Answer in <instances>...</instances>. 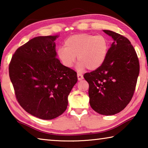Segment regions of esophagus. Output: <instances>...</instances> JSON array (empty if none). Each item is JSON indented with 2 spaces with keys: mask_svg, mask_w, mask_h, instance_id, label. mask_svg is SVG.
Listing matches in <instances>:
<instances>
[{
  "mask_svg": "<svg viewBox=\"0 0 148 148\" xmlns=\"http://www.w3.org/2000/svg\"><path fill=\"white\" fill-rule=\"evenodd\" d=\"M77 79H78L79 81H80V80H82V79H84L83 75H82V74L77 73Z\"/></svg>",
  "mask_w": 148,
  "mask_h": 148,
  "instance_id": "esophagus-1",
  "label": "esophagus"
}]
</instances>
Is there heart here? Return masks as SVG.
Returning <instances> with one entry per match:
<instances>
[{"mask_svg":"<svg viewBox=\"0 0 148 148\" xmlns=\"http://www.w3.org/2000/svg\"><path fill=\"white\" fill-rule=\"evenodd\" d=\"M109 47V40L104 35L77 34L69 36L64 41V47H59L57 55L66 68L73 66L76 57L79 71L85 68L89 71H95L104 62Z\"/></svg>","mask_w":148,"mask_h":148,"instance_id":"obj_1","label":"heart"}]
</instances>
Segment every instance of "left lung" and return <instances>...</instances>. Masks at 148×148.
I'll use <instances>...</instances> for the list:
<instances>
[{
	"label": "left lung",
	"mask_w": 148,
	"mask_h": 148,
	"mask_svg": "<svg viewBox=\"0 0 148 148\" xmlns=\"http://www.w3.org/2000/svg\"><path fill=\"white\" fill-rule=\"evenodd\" d=\"M114 42L101 67L84 75L88 82L90 106L97 113H119L131 101L136 88L140 64L136 51L128 39L103 30Z\"/></svg>",
	"instance_id": "8db88e82"
}]
</instances>
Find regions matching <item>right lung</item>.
Masks as SVG:
<instances>
[{"label": "right lung", "instance_id": "add662e5", "mask_svg": "<svg viewBox=\"0 0 148 148\" xmlns=\"http://www.w3.org/2000/svg\"><path fill=\"white\" fill-rule=\"evenodd\" d=\"M56 36H37L19 47L9 64L15 95L23 108L42 119L63 113L77 73L57 58Z\"/></svg>", "mask_w": 148, "mask_h": 148}]
</instances>
